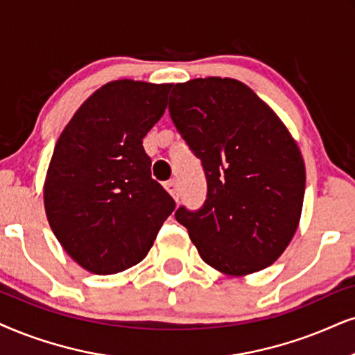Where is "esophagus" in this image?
Here are the masks:
<instances>
[{"mask_svg":"<svg viewBox=\"0 0 355 355\" xmlns=\"http://www.w3.org/2000/svg\"><path fill=\"white\" fill-rule=\"evenodd\" d=\"M164 187H165V190H167V191L170 193V196H172V198H173L175 201L180 200V191H178V183H177V180H170V182L165 183Z\"/></svg>","mask_w":355,"mask_h":355,"instance_id":"esophagus-1","label":"esophagus"}]
</instances>
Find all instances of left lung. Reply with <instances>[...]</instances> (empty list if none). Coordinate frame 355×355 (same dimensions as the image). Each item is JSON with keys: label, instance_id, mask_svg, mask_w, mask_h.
<instances>
[{"label": "left lung", "instance_id": "8db88e82", "mask_svg": "<svg viewBox=\"0 0 355 355\" xmlns=\"http://www.w3.org/2000/svg\"><path fill=\"white\" fill-rule=\"evenodd\" d=\"M170 118L203 164V208L177 209L201 259L231 277L263 270L298 230L306 170L284 121L234 78L177 83Z\"/></svg>", "mask_w": 355, "mask_h": 355}]
</instances>
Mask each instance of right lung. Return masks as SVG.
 I'll use <instances>...</instances> for the list:
<instances>
[{"label": "right lung", "mask_w": 355, "mask_h": 355, "mask_svg": "<svg viewBox=\"0 0 355 355\" xmlns=\"http://www.w3.org/2000/svg\"><path fill=\"white\" fill-rule=\"evenodd\" d=\"M170 87L129 78L103 85L58 137L44 208L57 241L85 270L111 275L136 266L175 209L142 147Z\"/></svg>", "instance_id": "right-lung-1"}]
</instances>
